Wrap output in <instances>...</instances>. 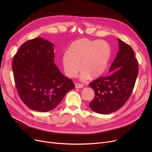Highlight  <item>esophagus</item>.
I'll return each instance as SVG.
<instances>
[{
	"label": "esophagus",
	"mask_w": 152,
	"mask_h": 152,
	"mask_svg": "<svg viewBox=\"0 0 152 152\" xmlns=\"http://www.w3.org/2000/svg\"><path fill=\"white\" fill-rule=\"evenodd\" d=\"M75 87H76V88H83V84H79V83H76L75 84Z\"/></svg>",
	"instance_id": "1"
}]
</instances>
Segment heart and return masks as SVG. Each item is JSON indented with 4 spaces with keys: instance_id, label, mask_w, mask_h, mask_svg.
I'll use <instances>...</instances> for the list:
<instances>
[{
    "instance_id": "1",
    "label": "heart",
    "mask_w": 152,
    "mask_h": 152,
    "mask_svg": "<svg viewBox=\"0 0 152 152\" xmlns=\"http://www.w3.org/2000/svg\"><path fill=\"white\" fill-rule=\"evenodd\" d=\"M112 50L106 41L81 39L70 45L63 54L62 64L66 75L74 77L81 68L83 79L100 77L105 73L110 61Z\"/></svg>"
}]
</instances>
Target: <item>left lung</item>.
Listing matches in <instances>:
<instances>
[{
	"instance_id": "left-lung-1",
	"label": "left lung",
	"mask_w": 152,
	"mask_h": 152,
	"mask_svg": "<svg viewBox=\"0 0 152 152\" xmlns=\"http://www.w3.org/2000/svg\"><path fill=\"white\" fill-rule=\"evenodd\" d=\"M119 52L105 77L95 79L89 85L95 96L90 108L99 114H109L121 108L129 99L139 73L137 60L132 47L118 39Z\"/></svg>"
}]
</instances>
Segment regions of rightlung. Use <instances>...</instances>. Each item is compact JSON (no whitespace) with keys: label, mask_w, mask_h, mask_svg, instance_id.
Instances as JSON below:
<instances>
[{"label":"right lung","mask_w":152,"mask_h":152,"mask_svg":"<svg viewBox=\"0 0 152 152\" xmlns=\"http://www.w3.org/2000/svg\"><path fill=\"white\" fill-rule=\"evenodd\" d=\"M53 44L36 37L23 44L14 56V81L21 100L31 110L46 112L57 107L74 89L71 79L54 63Z\"/></svg>","instance_id":"1"}]
</instances>
